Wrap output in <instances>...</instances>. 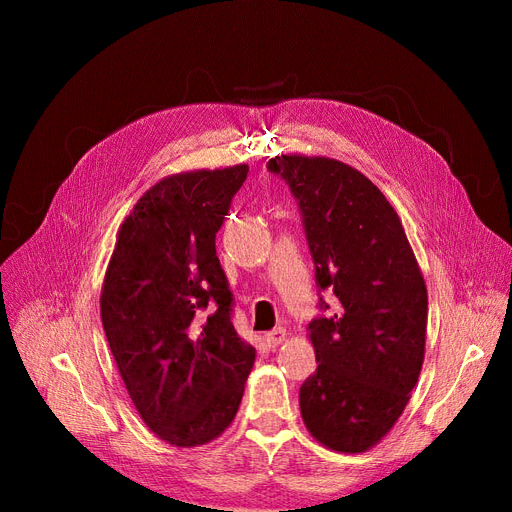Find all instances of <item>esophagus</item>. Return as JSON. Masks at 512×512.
Wrapping results in <instances>:
<instances>
[{"label":"esophagus","instance_id":"34e87169","mask_svg":"<svg viewBox=\"0 0 512 512\" xmlns=\"http://www.w3.org/2000/svg\"><path fill=\"white\" fill-rule=\"evenodd\" d=\"M284 340H286V330L284 328H276V330L265 334V342H267V346H272V348H276Z\"/></svg>","mask_w":512,"mask_h":512}]
</instances>
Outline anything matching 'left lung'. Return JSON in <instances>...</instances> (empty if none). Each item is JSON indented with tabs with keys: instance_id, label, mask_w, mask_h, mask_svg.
Here are the masks:
<instances>
[{
	"instance_id": "8db88e82",
	"label": "left lung",
	"mask_w": 512,
	"mask_h": 512,
	"mask_svg": "<svg viewBox=\"0 0 512 512\" xmlns=\"http://www.w3.org/2000/svg\"><path fill=\"white\" fill-rule=\"evenodd\" d=\"M299 205L315 265L311 319L317 369L299 390L315 440L363 452L396 423L415 388L427 328V290L396 211L369 178L328 157L267 161ZM332 291L337 305L323 297Z\"/></svg>"
}]
</instances>
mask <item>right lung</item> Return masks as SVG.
I'll list each match as a JSON object with an SVG mask.
<instances>
[{"mask_svg":"<svg viewBox=\"0 0 512 512\" xmlns=\"http://www.w3.org/2000/svg\"><path fill=\"white\" fill-rule=\"evenodd\" d=\"M249 166L157 182L124 220L101 292V321L124 386L153 434L174 446L232 423L255 348L240 340L215 234Z\"/></svg>","mask_w":512,"mask_h":512,"instance_id":"1","label":"right lung"}]
</instances>
